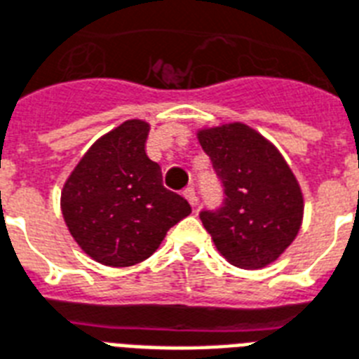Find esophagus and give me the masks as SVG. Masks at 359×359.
Listing matches in <instances>:
<instances>
[{
  "label": "esophagus",
  "mask_w": 359,
  "mask_h": 359,
  "mask_svg": "<svg viewBox=\"0 0 359 359\" xmlns=\"http://www.w3.org/2000/svg\"><path fill=\"white\" fill-rule=\"evenodd\" d=\"M184 197L188 199V203L191 206H197V194H195V189L194 188H186L184 189Z\"/></svg>",
  "instance_id": "34e87169"
}]
</instances>
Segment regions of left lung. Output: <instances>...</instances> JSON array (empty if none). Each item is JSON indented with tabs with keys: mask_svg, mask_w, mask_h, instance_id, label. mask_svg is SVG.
Returning <instances> with one entry per match:
<instances>
[{
	"mask_svg": "<svg viewBox=\"0 0 359 359\" xmlns=\"http://www.w3.org/2000/svg\"><path fill=\"white\" fill-rule=\"evenodd\" d=\"M225 188L219 210L201 221L229 264L262 269L278 260L299 234L304 197L295 175L269 140L240 121L197 130Z\"/></svg>",
	"mask_w": 359,
	"mask_h": 359,
	"instance_id": "8db88e82",
	"label": "left lung"
}]
</instances>
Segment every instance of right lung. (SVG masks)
<instances>
[{
	"label": "right lung",
	"instance_id": "right-lung-1",
	"mask_svg": "<svg viewBox=\"0 0 359 359\" xmlns=\"http://www.w3.org/2000/svg\"><path fill=\"white\" fill-rule=\"evenodd\" d=\"M149 123L127 119L90 147L60 194L64 223L77 245L109 267L147 260L168 230L191 214L184 197L165 189L145 153Z\"/></svg>",
	"mask_w": 359,
	"mask_h": 359
}]
</instances>
